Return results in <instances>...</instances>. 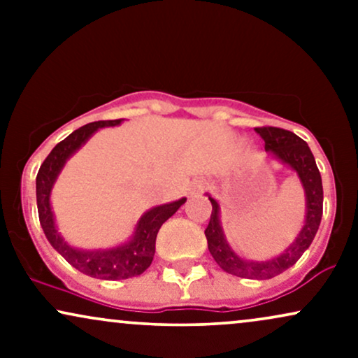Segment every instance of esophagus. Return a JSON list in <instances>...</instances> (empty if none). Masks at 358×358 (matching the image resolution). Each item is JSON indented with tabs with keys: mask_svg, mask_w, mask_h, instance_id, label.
<instances>
[{
	"mask_svg": "<svg viewBox=\"0 0 358 358\" xmlns=\"http://www.w3.org/2000/svg\"><path fill=\"white\" fill-rule=\"evenodd\" d=\"M205 188H207V183H205L203 180H195V182L190 183V187H188V195L190 196L200 195V193L205 192Z\"/></svg>",
	"mask_w": 358,
	"mask_h": 358,
	"instance_id": "esophagus-1",
	"label": "esophagus"
}]
</instances>
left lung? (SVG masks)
Listing matches in <instances>:
<instances>
[{
	"mask_svg": "<svg viewBox=\"0 0 358 358\" xmlns=\"http://www.w3.org/2000/svg\"><path fill=\"white\" fill-rule=\"evenodd\" d=\"M256 133L264 139L266 151L281 165L291 168L296 173L305 192V224L294 241L279 256L266 261L245 259L239 256L229 244L222 227L220 203L207 193L212 203V215L208 227L205 229V237L212 257L225 273L248 279H271L296 264L298 259L313 242L322 222L323 185L315 156L301 138L279 127H256Z\"/></svg>",
	"mask_w": 358,
	"mask_h": 358,
	"instance_id": "8db88e82",
	"label": "left lung"
}]
</instances>
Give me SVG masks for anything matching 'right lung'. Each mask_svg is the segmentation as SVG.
<instances>
[{"label":"right lung","mask_w":358,"mask_h":358,"mask_svg":"<svg viewBox=\"0 0 358 358\" xmlns=\"http://www.w3.org/2000/svg\"><path fill=\"white\" fill-rule=\"evenodd\" d=\"M122 121L124 119L89 122V124L76 129L53 148L36 175V207H38L40 225H42L45 237L50 242L52 248L80 273L87 274L90 278L108 279V281L129 279L145 273L153 261L156 236H158L159 227L187 202V199L183 196L175 202L156 205L146 210L138 219L133 234L114 248L82 249L65 241V237L59 231V225H57L55 213L52 210L50 196L53 185L59 178L60 171L64 170L65 163L94 136V133H97L101 127L119 126Z\"/></svg>","instance_id":"add662e5"}]
</instances>
